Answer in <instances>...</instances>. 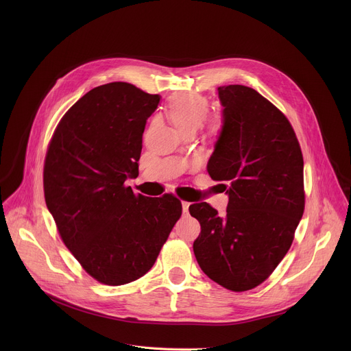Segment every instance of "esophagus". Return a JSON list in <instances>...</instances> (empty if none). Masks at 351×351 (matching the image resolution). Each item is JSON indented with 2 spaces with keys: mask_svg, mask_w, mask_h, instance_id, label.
Here are the masks:
<instances>
[{
  "mask_svg": "<svg viewBox=\"0 0 351 351\" xmlns=\"http://www.w3.org/2000/svg\"><path fill=\"white\" fill-rule=\"evenodd\" d=\"M182 207H183V213H187V211H189V207H190V203L182 202Z\"/></svg>",
  "mask_w": 351,
  "mask_h": 351,
  "instance_id": "34e87169",
  "label": "esophagus"
}]
</instances>
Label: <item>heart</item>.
Listing matches in <instances>:
<instances>
[{"label": "heart", "instance_id": "b5f03b06", "mask_svg": "<svg viewBox=\"0 0 351 351\" xmlns=\"http://www.w3.org/2000/svg\"><path fill=\"white\" fill-rule=\"evenodd\" d=\"M208 111V101L197 94H179L172 99L171 118L172 122L182 130H194L203 122Z\"/></svg>", "mask_w": 351, "mask_h": 351}]
</instances>
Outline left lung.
<instances>
[{"label": "left lung", "instance_id": "1", "mask_svg": "<svg viewBox=\"0 0 351 351\" xmlns=\"http://www.w3.org/2000/svg\"><path fill=\"white\" fill-rule=\"evenodd\" d=\"M222 129L207 169L223 182L226 214L189 207L202 226L195 260L218 285L245 291L283 260L304 213V161L287 118L252 87H218Z\"/></svg>", "mask_w": 351, "mask_h": 351}]
</instances>
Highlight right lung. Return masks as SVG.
Here are the masks:
<instances>
[{"label":"right lung","instance_id":"1","mask_svg":"<svg viewBox=\"0 0 351 351\" xmlns=\"http://www.w3.org/2000/svg\"><path fill=\"white\" fill-rule=\"evenodd\" d=\"M161 97L125 82L98 86L58 123L44 161V197L60 236L83 269L110 286L154 265L182 215L172 194L136 195L143 132Z\"/></svg>","mask_w":351,"mask_h":351}]
</instances>
